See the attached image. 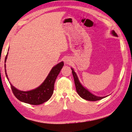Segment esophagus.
Instances as JSON below:
<instances>
[{
	"label": "esophagus",
	"instance_id": "34e87169",
	"mask_svg": "<svg viewBox=\"0 0 132 132\" xmlns=\"http://www.w3.org/2000/svg\"><path fill=\"white\" fill-rule=\"evenodd\" d=\"M64 62L66 64H70V60L69 58H65L64 59Z\"/></svg>",
	"mask_w": 132,
	"mask_h": 132
}]
</instances>
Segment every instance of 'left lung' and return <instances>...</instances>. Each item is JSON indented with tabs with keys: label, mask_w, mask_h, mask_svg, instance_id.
<instances>
[{
	"label": "left lung",
	"mask_w": 132,
	"mask_h": 132,
	"mask_svg": "<svg viewBox=\"0 0 132 132\" xmlns=\"http://www.w3.org/2000/svg\"><path fill=\"white\" fill-rule=\"evenodd\" d=\"M112 35L113 36H116V37L118 36L117 34L114 31H112ZM71 70H72V74H73L74 79L76 90H77V92L78 93V95L81 98L85 99V100H87V101H95L100 100H101L103 98L106 97V96H104V97L96 96H95L94 95L92 94L91 93H90V92L87 89H85L84 87L81 85L80 82H79V79L77 77V75L74 71L73 69L72 68H71Z\"/></svg>",
	"instance_id": "left-lung-1"
}]
</instances>
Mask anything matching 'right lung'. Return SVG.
Returning a JSON list of instances; mask_svg holds the SVG:
<instances>
[{
    "mask_svg": "<svg viewBox=\"0 0 132 132\" xmlns=\"http://www.w3.org/2000/svg\"><path fill=\"white\" fill-rule=\"evenodd\" d=\"M6 58L7 54L5 57V62L6 61ZM63 65L64 63L62 62L54 67L51 70L45 81L37 88L32 90L29 91H20L15 88L10 83L13 94L19 100L30 105H38L47 101L51 97L53 93L55 79ZM5 71L6 77L8 79L6 70H5Z\"/></svg>",
    "mask_w": 132,
    "mask_h": 132,
    "instance_id": "right-lung-1",
    "label": "right lung"
}]
</instances>
